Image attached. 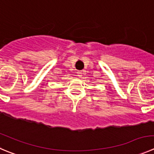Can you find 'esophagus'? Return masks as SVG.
Segmentation results:
<instances>
[{
	"mask_svg": "<svg viewBox=\"0 0 154 154\" xmlns=\"http://www.w3.org/2000/svg\"><path fill=\"white\" fill-rule=\"evenodd\" d=\"M82 74H83V73H82V71H80V70L77 71V76H78L79 77H82Z\"/></svg>",
	"mask_w": 154,
	"mask_h": 154,
	"instance_id": "1",
	"label": "esophagus"
}]
</instances>
